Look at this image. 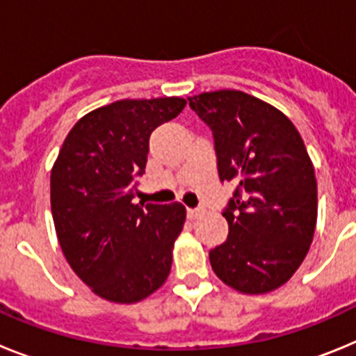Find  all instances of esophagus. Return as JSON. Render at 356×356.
Masks as SVG:
<instances>
[{"mask_svg":"<svg viewBox=\"0 0 356 356\" xmlns=\"http://www.w3.org/2000/svg\"><path fill=\"white\" fill-rule=\"evenodd\" d=\"M201 213H203V210H201V209H187L188 219H196V217H200Z\"/></svg>","mask_w":356,"mask_h":356,"instance_id":"1","label":"esophagus"}]
</instances>
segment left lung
<instances>
[{
	"label": "left lung",
	"instance_id": "obj_1",
	"mask_svg": "<svg viewBox=\"0 0 356 356\" xmlns=\"http://www.w3.org/2000/svg\"><path fill=\"white\" fill-rule=\"evenodd\" d=\"M212 130L221 181L237 185L222 216L228 238L209 253L217 278L242 294H266L292 278L317 222L312 160L291 119L242 90L188 97Z\"/></svg>",
	"mask_w": 356,
	"mask_h": 356
}]
</instances>
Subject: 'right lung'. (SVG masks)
Returning a JSON list of instances; mask_svg holds the SVG:
<instances>
[{
  "mask_svg": "<svg viewBox=\"0 0 356 356\" xmlns=\"http://www.w3.org/2000/svg\"><path fill=\"white\" fill-rule=\"evenodd\" d=\"M187 105L184 97L121 99L72 127L51 169V213L62 253L90 291L137 303L168 280L185 207L135 205L151 131Z\"/></svg>",
  "mask_w": 356,
  "mask_h": 356,
  "instance_id": "add662e5",
  "label": "right lung"
}]
</instances>
